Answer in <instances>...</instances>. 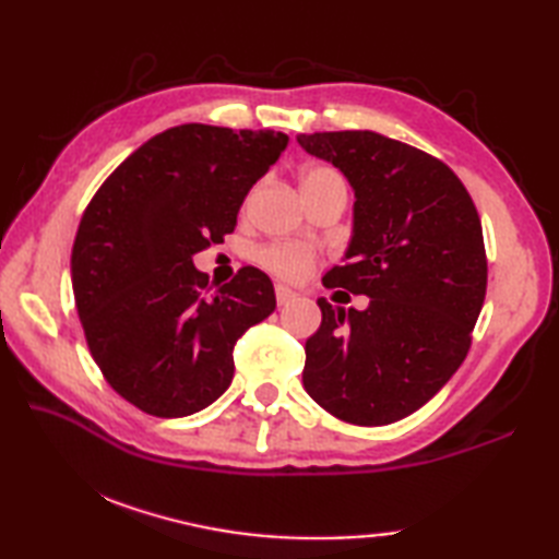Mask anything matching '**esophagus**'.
I'll return each instance as SVG.
<instances>
[{
  "mask_svg": "<svg viewBox=\"0 0 559 559\" xmlns=\"http://www.w3.org/2000/svg\"><path fill=\"white\" fill-rule=\"evenodd\" d=\"M295 298H298V293H295V290L288 288V286H283V283H278V286H276V300H278V305H288V302H293Z\"/></svg>",
  "mask_w": 559,
  "mask_h": 559,
  "instance_id": "obj_1",
  "label": "esophagus"
}]
</instances>
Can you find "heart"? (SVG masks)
Returning <instances> with one entry per match:
<instances>
[{
    "instance_id": "1",
    "label": "heart",
    "mask_w": 559,
    "mask_h": 559,
    "mask_svg": "<svg viewBox=\"0 0 559 559\" xmlns=\"http://www.w3.org/2000/svg\"><path fill=\"white\" fill-rule=\"evenodd\" d=\"M343 182V177L329 165H310L300 175V185ZM257 264L281 278H300L314 264V249L305 242H271L257 249Z\"/></svg>"
}]
</instances>
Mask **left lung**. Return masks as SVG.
I'll return each instance as SVG.
<instances>
[{"mask_svg":"<svg viewBox=\"0 0 559 559\" xmlns=\"http://www.w3.org/2000/svg\"><path fill=\"white\" fill-rule=\"evenodd\" d=\"M298 144L355 192L346 264L324 286L370 298L348 312L317 300L322 326L305 343L302 384L338 420L396 423L466 360L488 288L480 216L449 165L396 139L314 132Z\"/></svg>","mask_w":559,"mask_h":559,"instance_id":"1","label":"left lung"}]
</instances>
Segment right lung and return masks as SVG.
Wrapping results in <instances>:
<instances>
[{
	"label": "right lung",
	"mask_w": 559,
	"mask_h": 559,
	"mask_svg": "<svg viewBox=\"0 0 559 559\" xmlns=\"http://www.w3.org/2000/svg\"><path fill=\"white\" fill-rule=\"evenodd\" d=\"M288 146L271 129L180 124L139 146L83 211L71 286L108 384L156 418L211 406L233 382V348L276 310L245 266L216 293L192 257L235 230L249 189Z\"/></svg>",
	"instance_id": "1"
}]
</instances>
